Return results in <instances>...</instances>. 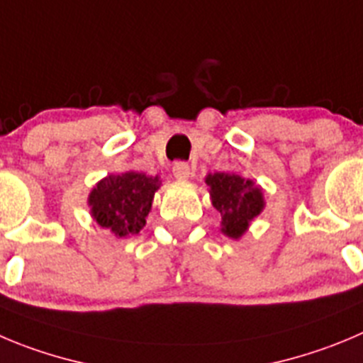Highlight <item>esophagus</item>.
Here are the masks:
<instances>
[{
    "label": "esophagus",
    "instance_id": "esophagus-1",
    "mask_svg": "<svg viewBox=\"0 0 363 363\" xmlns=\"http://www.w3.org/2000/svg\"><path fill=\"white\" fill-rule=\"evenodd\" d=\"M174 177L177 181H188L191 177V168L188 162H175L174 164Z\"/></svg>",
    "mask_w": 363,
    "mask_h": 363
}]
</instances>
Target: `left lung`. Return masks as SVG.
<instances>
[{
    "label": "left lung",
    "instance_id": "1",
    "mask_svg": "<svg viewBox=\"0 0 363 363\" xmlns=\"http://www.w3.org/2000/svg\"><path fill=\"white\" fill-rule=\"evenodd\" d=\"M213 208L222 216L220 231L228 238L240 240L256 216L265 209L262 186L236 172H216L206 175Z\"/></svg>",
    "mask_w": 363,
    "mask_h": 363
}]
</instances>
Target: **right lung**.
<instances>
[{
    "mask_svg": "<svg viewBox=\"0 0 363 363\" xmlns=\"http://www.w3.org/2000/svg\"><path fill=\"white\" fill-rule=\"evenodd\" d=\"M159 188V175L134 170L107 175L91 189L87 197L89 213L100 228L109 229L116 238H130L147 223Z\"/></svg>",
    "mask_w": 363,
    "mask_h": 363,
    "instance_id": "1",
    "label": "right lung"
}]
</instances>
